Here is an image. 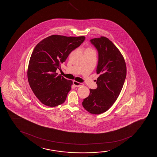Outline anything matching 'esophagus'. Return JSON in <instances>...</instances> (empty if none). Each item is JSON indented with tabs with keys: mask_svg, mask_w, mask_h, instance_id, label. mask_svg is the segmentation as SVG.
I'll use <instances>...</instances> for the list:
<instances>
[{
	"mask_svg": "<svg viewBox=\"0 0 157 157\" xmlns=\"http://www.w3.org/2000/svg\"><path fill=\"white\" fill-rule=\"evenodd\" d=\"M73 84L75 86V87H81L83 85L82 83H79V82L75 81H73Z\"/></svg>",
	"mask_w": 157,
	"mask_h": 157,
	"instance_id": "34e87169",
	"label": "esophagus"
}]
</instances>
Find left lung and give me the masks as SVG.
<instances>
[{"label":"left lung","instance_id":"left-lung-1","mask_svg":"<svg viewBox=\"0 0 157 157\" xmlns=\"http://www.w3.org/2000/svg\"><path fill=\"white\" fill-rule=\"evenodd\" d=\"M98 53L96 81L98 87L90 89V94L82 105L91 114H101L114 104L122 90L126 77L124 58L117 47L105 36L90 40Z\"/></svg>","mask_w":157,"mask_h":157}]
</instances>
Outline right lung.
I'll use <instances>...</instances> for the list:
<instances>
[{
	"instance_id": "1",
	"label": "right lung",
	"mask_w": 157,
	"mask_h": 157,
	"mask_svg": "<svg viewBox=\"0 0 157 157\" xmlns=\"http://www.w3.org/2000/svg\"><path fill=\"white\" fill-rule=\"evenodd\" d=\"M84 36L52 35L36 44L29 60L28 79L34 95L48 106L63 104L73 82L56 73L72 51L85 40Z\"/></svg>"
}]
</instances>
